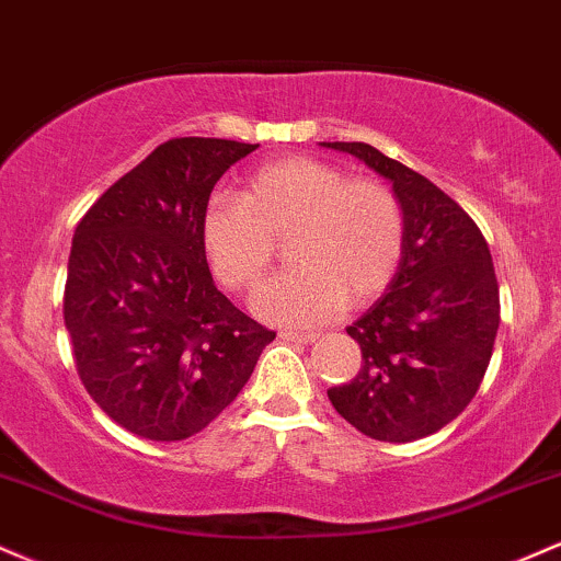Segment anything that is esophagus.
Here are the masks:
<instances>
[{"mask_svg": "<svg viewBox=\"0 0 561 561\" xmlns=\"http://www.w3.org/2000/svg\"><path fill=\"white\" fill-rule=\"evenodd\" d=\"M283 341H296V344H312L318 339V333H299V331H280Z\"/></svg>", "mask_w": 561, "mask_h": 561, "instance_id": "34e87169", "label": "esophagus"}]
</instances>
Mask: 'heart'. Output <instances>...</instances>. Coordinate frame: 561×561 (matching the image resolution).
<instances>
[{
  "mask_svg": "<svg viewBox=\"0 0 561 561\" xmlns=\"http://www.w3.org/2000/svg\"><path fill=\"white\" fill-rule=\"evenodd\" d=\"M202 249L215 278L243 291L265 278L275 239L294 270L254 294V309L278 325L314 328L346 305L386 291L404 252V209L375 178H346L312 157L256 168L239 196H215L202 213Z\"/></svg>",
  "mask_w": 561,
  "mask_h": 561,
  "instance_id": "1",
  "label": "heart"
}]
</instances>
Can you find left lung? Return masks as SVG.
I'll use <instances>...</instances> for the list:
<instances>
[{"label":"left lung","instance_id":"left-lung-1","mask_svg":"<svg viewBox=\"0 0 561 561\" xmlns=\"http://www.w3.org/2000/svg\"><path fill=\"white\" fill-rule=\"evenodd\" d=\"M393 183L404 252L393 280L346 328L362 348L352 383L328 399L359 433L407 444L449 425L478 393L493 354L499 283L489 243L436 183L362 141H322Z\"/></svg>","mask_w":561,"mask_h":561}]
</instances>
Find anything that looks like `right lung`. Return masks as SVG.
Instances as JSON below:
<instances>
[{
	"mask_svg": "<svg viewBox=\"0 0 561 561\" xmlns=\"http://www.w3.org/2000/svg\"><path fill=\"white\" fill-rule=\"evenodd\" d=\"M256 147L170 138L78 222L62 305L72 357L89 397L136 436L199 433L275 339L217 291L199 233L215 183Z\"/></svg>",
	"mask_w": 561,
	"mask_h": 561,
	"instance_id": "right-lung-1",
	"label": "right lung"
}]
</instances>
